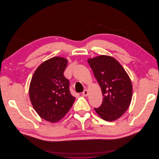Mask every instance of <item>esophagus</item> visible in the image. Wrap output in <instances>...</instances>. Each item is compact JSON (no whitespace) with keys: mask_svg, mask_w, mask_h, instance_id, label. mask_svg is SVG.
<instances>
[{"mask_svg":"<svg viewBox=\"0 0 159 159\" xmlns=\"http://www.w3.org/2000/svg\"><path fill=\"white\" fill-rule=\"evenodd\" d=\"M82 95H84V96H88V91L87 90V89H85L84 91H83V93H82Z\"/></svg>","mask_w":159,"mask_h":159,"instance_id":"34e87169","label":"esophagus"}]
</instances>
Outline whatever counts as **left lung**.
<instances>
[{"label": "left lung", "instance_id": "8db88e82", "mask_svg": "<svg viewBox=\"0 0 159 159\" xmlns=\"http://www.w3.org/2000/svg\"><path fill=\"white\" fill-rule=\"evenodd\" d=\"M103 95L102 104L94 108L99 116L113 121L125 113L131 102L133 85L129 75L114 57L101 55L88 59Z\"/></svg>", "mask_w": 159, "mask_h": 159}]
</instances>
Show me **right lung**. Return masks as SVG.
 <instances>
[{
	"mask_svg": "<svg viewBox=\"0 0 159 159\" xmlns=\"http://www.w3.org/2000/svg\"><path fill=\"white\" fill-rule=\"evenodd\" d=\"M68 62L64 57H53L38 66L32 75L30 102L38 115L47 121H59L75 101L69 89V80L64 75Z\"/></svg>",
	"mask_w": 159,
	"mask_h": 159,
	"instance_id": "1",
	"label": "right lung"
}]
</instances>
